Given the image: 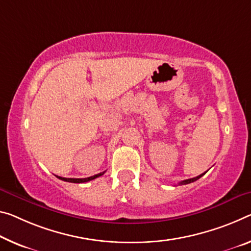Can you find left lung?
<instances>
[{
    "label": "left lung",
    "instance_id": "obj_1",
    "mask_svg": "<svg viewBox=\"0 0 251 251\" xmlns=\"http://www.w3.org/2000/svg\"><path fill=\"white\" fill-rule=\"evenodd\" d=\"M205 174V172L204 173H202V174H200V176H196V177H192V178H188V180H184V181H181L180 183H178V184H181V185H184V184H189V183H192V182H194V181H197V180H199V178H200L201 176H203Z\"/></svg>",
    "mask_w": 251,
    "mask_h": 251
}]
</instances>
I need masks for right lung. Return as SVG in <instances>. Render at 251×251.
<instances>
[{
	"label": "right lung",
	"mask_w": 251,
	"mask_h": 251,
	"mask_svg": "<svg viewBox=\"0 0 251 251\" xmlns=\"http://www.w3.org/2000/svg\"><path fill=\"white\" fill-rule=\"evenodd\" d=\"M105 172H101V173H98L96 176H89V177H86V178H69V177H61V176H57L58 178H60L62 181H66V182H71V183H85V182H88L94 180V178L101 176L102 174Z\"/></svg>",
	"instance_id": "obj_1"
}]
</instances>
